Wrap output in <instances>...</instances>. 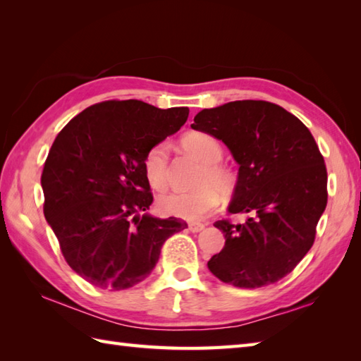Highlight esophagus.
Listing matches in <instances>:
<instances>
[{
  "label": "esophagus",
  "mask_w": 361,
  "mask_h": 361,
  "mask_svg": "<svg viewBox=\"0 0 361 361\" xmlns=\"http://www.w3.org/2000/svg\"><path fill=\"white\" fill-rule=\"evenodd\" d=\"M189 229L192 233H200L204 229V225L203 224H189Z\"/></svg>",
  "instance_id": "1"
}]
</instances>
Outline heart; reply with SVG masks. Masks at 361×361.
<instances>
[{"mask_svg": "<svg viewBox=\"0 0 361 361\" xmlns=\"http://www.w3.org/2000/svg\"><path fill=\"white\" fill-rule=\"evenodd\" d=\"M181 147L203 164L198 175V189L189 192H169L158 198V209L164 216L185 220H200L217 208L221 192H231L235 185V175L229 167L219 163L224 155L220 142L216 137L192 132L181 137ZM144 173L150 186L163 190L169 181V153L166 144H157L145 153Z\"/></svg>", "mask_w": 361, "mask_h": 361, "instance_id": "1", "label": "heart"}]
</instances>
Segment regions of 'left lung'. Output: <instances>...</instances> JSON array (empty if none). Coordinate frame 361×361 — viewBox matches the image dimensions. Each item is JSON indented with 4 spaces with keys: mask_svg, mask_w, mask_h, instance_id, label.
<instances>
[{
    "mask_svg": "<svg viewBox=\"0 0 361 361\" xmlns=\"http://www.w3.org/2000/svg\"><path fill=\"white\" fill-rule=\"evenodd\" d=\"M224 142L239 164L225 247L208 268L234 287L259 288L287 276L307 255L327 204V171L309 128L282 106L234 101L204 109L190 126Z\"/></svg>",
    "mask_w": 361,
    "mask_h": 361,
    "instance_id": "1",
    "label": "left lung"
}]
</instances>
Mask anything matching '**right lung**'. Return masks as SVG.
<instances>
[{
    "label": "right lung",
    "instance_id": "obj_1",
    "mask_svg": "<svg viewBox=\"0 0 361 361\" xmlns=\"http://www.w3.org/2000/svg\"><path fill=\"white\" fill-rule=\"evenodd\" d=\"M188 106L106 101L79 113L54 141L42 173L43 212L73 270L99 288L126 290L155 268L161 247L188 228L145 211L144 157L178 132Z\"/></svg>",
    "mask_w": 361,
    "mask_h": 361
}]
</instances>
